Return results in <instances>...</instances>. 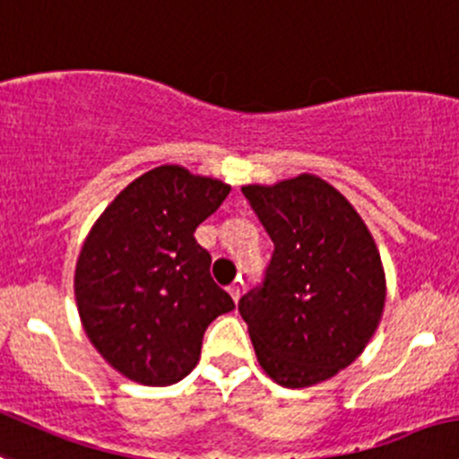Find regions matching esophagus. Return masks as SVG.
<instances>
[{
    "mask_svg": "<svg viewBox=\"0 0 459 459\" xmlns=\"http://www.w3.org/2000/svg\"><path fill=\"white\" fill-rule=\"evenodd\" d=\"M229 293H230V298H233V300L238 302L239 296H242V284L233 282V284H230V287H229Z\"/></svg>",
    "mask_w": 459,
    "mask_h": 459,
    "instance_id": "1",
    "label": "esophagus"
}]
</instances>
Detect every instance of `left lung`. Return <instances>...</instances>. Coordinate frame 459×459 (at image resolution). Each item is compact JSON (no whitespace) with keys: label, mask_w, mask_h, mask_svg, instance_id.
Wrapping results in <instances>:
<instances>
[{"label":"left lung","mask_w":459,"mask_h":459,"mask_svg":"<svg viewBox=\"0 0 459 459\" xmlns=\"http://www.w3.org/2000/svg\"><path fill=\"white\" fill-rule=\"evenodd\" d=\"M242 193L273 242L262 284L239 298L257 361L284 388L332 379L379 327V248L352 204L320 177L244 186Z\"/></svg>","instance_id":"left-lung-1"}]
</instances>
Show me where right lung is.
<instances>
[{
  "label": "right lung",
  "mask_w": 459,
  "mask_h": 459,
  "mask_svg": "<svg viewBox=\"0 0 459 459\" xmlns=\"http://www.w3.org/2000/svg\"><path fill=\"white\" fill-rule=\"evenodd\" d=\"M230 186L159 166L132 181L89 230L75 264V302L93 348L143 385L190 375L204 332L235 302L211 278L195 230Z\"/></svg>",
  "instance_id": "1"
}]
</instances>
